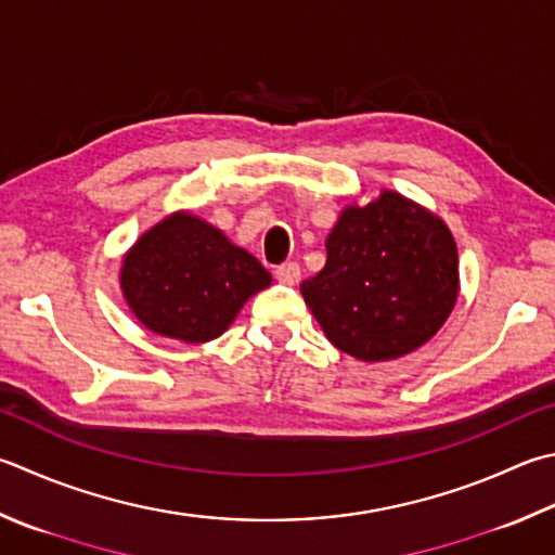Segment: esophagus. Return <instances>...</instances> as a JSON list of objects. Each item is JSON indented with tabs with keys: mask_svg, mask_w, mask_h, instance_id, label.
<instances>
[{
	"mask_svg": "<svg viewBox=\"0 0 555 555\" xmlns=\"http://www.w3.org/2000/svg\"><path fill=\"white\" fill-rule=\"evenodd\" d=\"M275 278L282 282V285H297L301 280V268L295 260H289V263H282L275 270Z\"/></svg>",
	"mask_w": 555,
	"mask_h": 555,
	"instance_id": "obj_1",
	"label": "esophagus"
}]
</instances>
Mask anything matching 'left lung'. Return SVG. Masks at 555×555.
I'll return each instance as SVG.
<instances>
[{
  "mask_svg": "<svg viewBox=\"0 0 555 555\" xmlns=\"http://www.w3.org/2000/svg\"><path fill=\"white\" fill-rule=\"evenodd\" d=\"M326 266L301 297L338 350L362 362L403 358L430 340L459 297V254L440 217L382 191L340 212Z\"/></svg>",
  "mask_w": 555,
  "mask_h": 555,
  "instance_id": "1",
  "label": "left lung"
}]
</instances>
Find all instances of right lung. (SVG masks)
Wrapping results in <instances>:
<instances>
[{
    "mask_svg": "<svg viewBox=\"0 0 555 555\" xmlns=\"http://www.w3.org/2000/svg\"><path fill=\"white\" fill-rule=\"evenodd\" d=\"M273 278L205 219L173 212L122 258L120 287L134 317L164 338L207 343L232 326Z\"/></svg>",
    "mask_w": 555,
    "mask_h": 555,
    "instance_id": "add662e5",
    "label": "right lung"
}]
</instances>
